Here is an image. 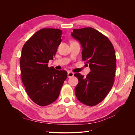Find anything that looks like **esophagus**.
<instances>
[{
    "label": "esophagus",
    "mask_w": 135,
    "mask_h": 135,
    "mask_svg": "<svg viewBox=\"0 0 135 135\" xmlns=\"http://www.w3.org/2000/svg\"><path fill=\"white\" fill-rule=\"evenodd\" d=\"M74 76V73L71 71H69L68 73V78H71L72 76Z\"/></svg>",
    "instance_id": "obj_1"
}]
</instances>
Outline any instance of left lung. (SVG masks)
Returning a JSON list of instances; mask_svg holds the SVG:
<instances>
[{
  "mask_svg": "<svg viewBox=\"0 0 135 135\" xmlns=\"http://www.w3.org/2000/svg\"><path fill=\"white\" fill-rule=\"evenodd\" d=\"M71 36L80 42L81 57L91 71L84 77L80 73L75 88L76 98L89 107L103 101L113 87L116 71V56L113 46L107 36L92 27L73 29Z\"/></svg>",
  "mask_w": 135,
  "mask_h": 135,
  "instance_id": "1",
  "label": "left lung"
}]
</instances>
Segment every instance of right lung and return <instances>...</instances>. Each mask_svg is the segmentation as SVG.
Wrapping results in <instances>:
<instances>
[{
  "label": "right lung",
  "mask_w": 135,
  "mask_h": 135,
  "mask_svg": "<svg viewBox=\"0 0 135 135\" xmlns=\"http://www.w3.org/2000/svg\"><path fill=\"white\" fill-rule=\"evenodd\" d=\"M62 31L58 28H42L23 45L20 58L22 81L31 100L45 107L57 99L68 76L65 70L49 68L61 42Z\"/></svg>",
  "instance_id": "right-lung-1"
}]
</instances>
